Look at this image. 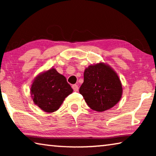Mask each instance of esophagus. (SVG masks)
Masks as SVG:
<instances>
[{
	"label": "esophagus",
	"mask_w": 156,
	"mask_h": 156,
	"mask_svg": "<svg viewBox=\"0 0 156 156\" xmlns=\"http://www.w3.org/2000/svg\"><path fill=\"white\" fill-rule=\"evenodd\" d=\"M72 88L73 89L74 91H78V86L77 85H72Z\"/></svg>",
	"instance_id": "34e87169"
}]
</instances>
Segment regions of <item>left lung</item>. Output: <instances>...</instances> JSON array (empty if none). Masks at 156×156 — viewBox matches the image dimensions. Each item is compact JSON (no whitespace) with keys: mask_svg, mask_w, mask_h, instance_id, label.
I'll list each match as a JSON object with an SVG mask.
<instances>
[{"mask_svg":"<svg viewBox=\"0 0 156 156\" xmlns=\"http://www.w3.org/2000/svg\"><path fill=\"white\" fill-rule=\"evenodd\" d=\"M79 92L90 108L101 112L119 102L122 85L117 73L109 65L100 62L85 69L84 82Z\"/></svg>","mask_w":156,"mask_h":156,"instance_id":"8db88e82","label":"left lung"}]
</instances>
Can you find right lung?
Segmentation results:
<instances>
[{"instance_id":"obj_1","label":"right lung","mask_w":156,"mask_h":156,"mask_svg":"<svg viewBox=\"0 0 156 156\" xmlns=\"http://www.w3.org/2000/svg\"><path fill=\"white\" fill-rule=\"evenodd\" d=\"M31 97L34 103L46 112L56 111L73 90L66 78L51 69L39 73L32 84Z\"/></svg>"}]
</instances>
